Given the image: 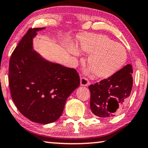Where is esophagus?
<instances>
[{
    "mask_svg": "<svg viewBox=\"0 0 148 148\" xmlns=\"http://www.w3.org/2000/svg\"><path fill=\"white\" fill-rule=\"evenodd\" d=\"M88 84H89V82H88V79L87 78H85V77H81V79H80L81 86L87 87V86H88Z\"/></svg>",
    "mask_w": 148,
    "mask_h": 148,
    "instance_id": "obj_1",
    "label": "esophagus"
}]
</instances>
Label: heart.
I'll return each mask as SVG.
<instances>
[{
    "mask_svg": "<svg viewBox=\"0 0 148 148\" xmlns=\"http://www.w3.org/2000/svg\"><path fill=\"white\" fill-rule=\"evenodd\" d=\"M79 50L90 54L87 63L95 76L106 79L113 76L124 66L127 60V52L123 45L115 43L108 36L88 34L79 37ZM69 51L78 56L76 47H70Z\"/></svg>",
    "mask_w": 148,
    "mask_h": 148,
    "instance_id": "heart-1",
    "label": "heart"
}]
</instances>
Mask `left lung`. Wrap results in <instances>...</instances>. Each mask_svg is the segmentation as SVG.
<instances>
[{"mask_svg": "<svg viewBox=\"0 0 148 148\" xmlns=\"http://www.w3.org/2000/svg\"><path fill=\"white\" fill-rule=\"evenodd\" d=\"M132 65L128 64L113 76L88 87L90 108L95 116L108 118L121 112L132 88Z\"/></svg>", "mask_w": 148, "mask_h": 148, "instance_id": "1", "label": "left lung"}]
</instances>
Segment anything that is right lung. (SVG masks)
I'll list each match as a JSON object with an SVG mask.
<instances>
[{"label":"right lung","mask_w":148,"mask_h":148,"mask_svg":"<svg viewBox=\"0 0 148 148\" xmlns=\"http://www.w3.org/2000/svg\"><path fill=\"white\" fill-rule=\"evenodd\" d=\"M45 28L29 29L12 53L8 72L16 106L27 119L43 124L61 116L67 98L80 84L75 69L45 60L34 50L33 39Z\"/></svg>","instance_id":"right-lung-1"}]
</instances>
